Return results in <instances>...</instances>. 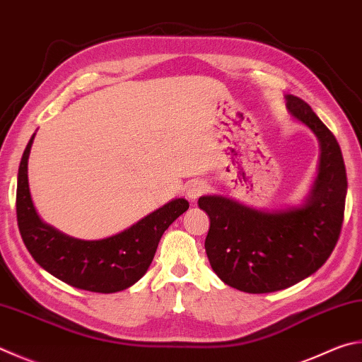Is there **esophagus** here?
Instances as JSON below:
<instances>
[{"mask_svg": "<svg viewBox=\"0 0 362 362\" xmlns=\"http://www.w3.org/2000/svg\"><path fill=\"white\" fill-rule=\"evenodd\" d=\"M206 189H207V183L202 182V180H194L192 183H188V185H187L188 199L196 201L204 192H206Z\"/></svg>", "mask_w": 362, "mask_h": 362, "instance_id": "esophagus-1", "label": "esophagus"}]
</instances>
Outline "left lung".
<instances>
[{"mask_svg": "<svg viewBox=\"0 0 362 362\" xmlns=\"http://www.w3.org/2000/svg\"><path fill=\"white\" fill-rule=\"evenodd\" d=\"M296 122L317 136V177L298 206L256 209L223 194L198 199L209 215L206 253L214 272L235 290L262 294L310 277L329 258L344 221L346 170L339 142L307 103L286 95Z\"/></svg>", "mask_w": 362, "mask_h": 362, "instance_id": "8db88e82", "label": "left lung"}]
</instances>
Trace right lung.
I'll return each instance as SVG.
<instances>
[{"label":"right lung","mask_w":362,"mask_h":362,"mask_svg":"<svg viewBox=\"0 0 362 362\" xmlns=\"http://www.w3.org/2000/svg\"><path fill=\"white\" fill-rule=\"evenodd\" d=\"M26 146L17 175V221L25 247L44 271L78 290L117 293L133 286L152 264L164 231L187 212L189 204L175 198L109 238L83 240L42 221L31 199Z\"/></svg>","instance_id":"1"}]
</instances>
